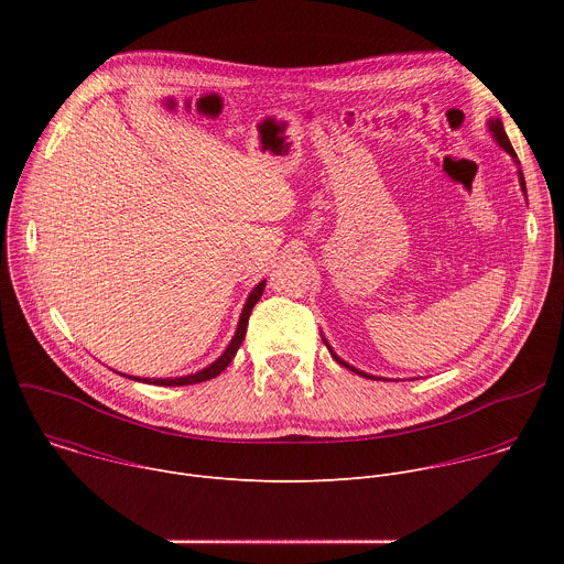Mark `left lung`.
<instances>
[{
	"label": "left lung",
	"mask_w": 564,
	"mask_h": 564,
	"mask_svg": "<svg viewBox=\"0 0 564 564\" xmlns=\"http://www.w3.org/2000/svg\"><path fill=\"white\" fill-rule=\"evenodd\" d=\"M487 129H489L491 138L496 140V144H500V147L511 155V160H513L516 167H518V183H520V189H522V194H524V198H527V183H524V174H522V170H520V160H518V155H516V151H513V147H511V142H509V135H507V131H505L502 120H500V118H489V120H487ZM321 339H324V344L328 346V350H330L333 359H337V361H339L341 366H346L348 370H352V372H357L359 377H366V379H383V381H386V377H375V375H368V372H364V370H359V368L350 366L348 361H344V359L333 350V346L328 344V339H326L324 335H321Z\"/></svg>",
	"instance_id": "left-lung-1"
}]
</instances>
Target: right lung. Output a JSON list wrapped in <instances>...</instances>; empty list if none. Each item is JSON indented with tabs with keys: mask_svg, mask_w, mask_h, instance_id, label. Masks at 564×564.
<instances>
[{
	"mask_svg": "<svg viewBox=\"0 0 564 564\" xmlns=\"http://www.w3.org/2000/svg\"><path fill=\"white\" fill-rule=\"evenodd\" d=\"M263 290H265V279L252 288L243 310H240V316H238V326H236V333L231 337V341L227 344V348L223 350V355L212 361L207 368L198 370V372H192V375H185V377H165V379H147V377H131V375H122V377H129L133 381H144V383H153V386H189V383H200V381H207V379H214L216 375H220L229 364L231 359L236 357L240 344H243L246 339V333H248V321H250V314H252V307L259 303V299L263 296Z\"/></svg>",
	"mask_w": 564,
	"mask_h": 564,
	"instance_id": "1",
	"label": "right lung"
}]
</instances>
